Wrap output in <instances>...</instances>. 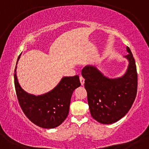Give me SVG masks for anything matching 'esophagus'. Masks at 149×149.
Wrapping results in <instances>:
<instances>
[{"instance_id": "34e87169", "label": "esophagus", "mask_w": 149, "mask_h": 149, "mask_svg": "<svg viewBox=\"0 0 149 149\" xmlns=\"http://www.w3.org/2000/svg\"><path fill=\"white\" fill-rule=\"evenodd\" d=\"M80 83H81V85H84L85 80H84V78H83L82 76H80Z\"/></svg>"}]
</instances>
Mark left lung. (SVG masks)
<instances>
[{"mask_svg":"<svg viewBox=\"0 0 149 149\" xmlns=\"http://www.w3.org/2000/svg\"><path fill=\"white\" fill-rule=\"evenodd\" d=\"M125 56L129 64L123 76L110 78L97 69L88 65L82 70L91 116L102 124H112L127 114L136 98L137 73L130 49Z\"/></svg>","mask_w":149,"mask_h":149,"instance_id":"1","label":"left lung"}]
</instances>
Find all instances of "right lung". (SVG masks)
<instances>
[{"instance_id": "add662e5", "label": "right lung", "mask_w": 149, "mask_h": 149, "mask_svg": "<svg viewBox=\"0 0 149 149\" xmlns=\"http://www.w3.org/2000/svg\"><path fill=\"white\" fill-rule=\"evenodd\" d=\"M16 69L14 75L15 90L20 107L27 118L35 125L45 129H52L60 125L69 114L73 91L81 85L79 76L63 77L52 90L36 96L22 88L18 82Z\"/></svg>"}]
</instances>
